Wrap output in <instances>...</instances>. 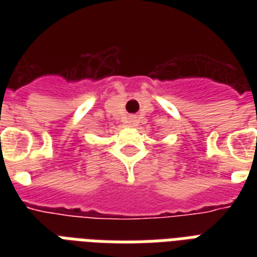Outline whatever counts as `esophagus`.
<instances>
[{"instance_id":"esophagus-1","label":"esophagus","mask_w":257,"mask_h":257,"mask_svg":"<svg viewBox=\"0 0 257 257\" xmlns=\"http://www.w3.org/2000/svg\"><path fill=\"white\" fill-rule=\"evenodd\" d=\"M129 124L131 125L136 124V117H131V118H129Z\"/></svg>"}]
</instances>
